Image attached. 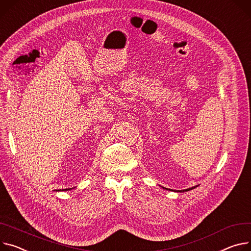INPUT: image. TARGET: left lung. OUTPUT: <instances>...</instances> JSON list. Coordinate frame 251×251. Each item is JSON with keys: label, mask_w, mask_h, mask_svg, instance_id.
I'll list each match as a JSON object with an SVG mask.
<instances>
[{"label": "left lung", "mask_w": 251, "mask_h": 251, "mask_svg": "<svg viewBox=\"0 0 251 251\" xmlns=\"http://www.w3.org/2000/svg\"><path fill=\"white\" fill-rule=\"evenodd\" d=\"M193 188H195V187H192V188H189V189H186V190H184L183 192H186V191H189V190H192Z\"/></svg>", "instance_id": "1"}]
</instances>
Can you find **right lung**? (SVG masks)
I'll return each mask as SVG.
<instances>
[{
  "mask_svg": "<svg viewBox=\"0 0 251 251\" xmlns=\"http://www.w3.org/2000/svg\"><path fill=\"white\" fill-rule=\"evenodd\" d=\"M70 189H71V188H68V189H63L62 191H67V190H70Z\"/></svg>",
  "mask_w": 251,
  "mask_h": 251,
  "instance_id": "add662e5",
  "label": "right lung"
}]
</instances>
